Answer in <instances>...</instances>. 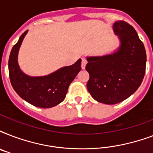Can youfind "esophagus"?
<instances>
[{
	"label": "esophagus",
	"mask_w": 153,
	"mask_h": 153,
	"mask_svg": "<svg viewBox=\"0 0 153 153\" xmlns=\"http://www.w3.org/2000/svg\"><path fill=\"white\" fill-rule=\"evenodd\" d=\"M87 63V61L85 58H82V63H81V67L82 69H85V67H86V65Z\"/></svg>",
	"instance_id": "1"
}]
</instances>
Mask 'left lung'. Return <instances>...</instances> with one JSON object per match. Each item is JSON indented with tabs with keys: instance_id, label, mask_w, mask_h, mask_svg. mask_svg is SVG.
I'll list each match as a JSON object with an SVG mask.
<instances>
[{
	"instance_id": "1",
	"label": "left lung",
	"mask_w": 153,
	"mask_h": 153,
	"mask_svg": "<svg viewBox=\"0 0 153 153\" xmlns=\"http://www.w3.org/2000/svg\"><path fill=\"white\" fill-rule=\"evenodd\" d=\"M121 45L117 51L87 57L86 86L98 102L114 105L126 100L140 86L145 74L146 51L134 27L123 20L113 25Z\"/></svg>"
}]
</instances>
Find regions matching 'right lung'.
<instances>
[{"label":"right lung","mask_w":153,"mask_h":153,"mask_svg":"<svg viewBox=\"0 0 153 153\" xmlns=\"http://www.w3.org/2000/svg\"><path fill=\"white\" fill-rule=\"evenodd\" d=\"M27 31L13 46L8 59V72L13 89L24 100L39 108H51L66 98L70 84L81 71V59L71 66L60 68L46 76L31 77L25 74L18 65L20 47Z\"/></svg>","instance_id":"obj_1"}]
</instances>
